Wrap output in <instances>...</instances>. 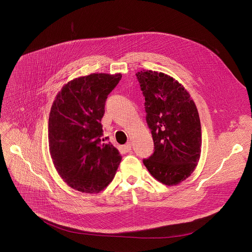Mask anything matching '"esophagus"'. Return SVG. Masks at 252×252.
I'll return each mask as SVG.
<instances>
[{"label": "esophagus", "instance_id": "obj_1", "mask_svg": "<svg viewBox=\"0 0 252 252\" xmlns=\"http://www.w3.org/2000/svg\"><path fill=\"white\" fill-rule=\"evenodd\" d=\"M123 147H124V150L126 152H130L132 150V144L131 143H127Z\"/></svg>", "mask_w": 252, "mask_h": 252}]
</instances>
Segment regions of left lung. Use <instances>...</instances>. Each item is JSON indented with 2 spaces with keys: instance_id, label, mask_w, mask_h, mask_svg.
Here are the masks:
<instances>
[{
  "instance_id": "obj_1",
  "label": "left lung",
  "mask_w": 252,
  "mask_h": 252,
  "mask_svg": "<svg viewBox=\"0 0 252 252\" xmlns=\"http://www.w3.org/2000/svg\"><path fill=\"white\" fill-rule=\"evenodd\" d=\"M144 96L146 122L154 152L144 159L150 175L165 185L186 180L198 165L202 132L199 113L189 93L163 72L136 73Z\"/></svg>"
}]
</instances>
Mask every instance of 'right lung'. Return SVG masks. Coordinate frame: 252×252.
Masks as SVG:
<instances>
[{
    "mask_svg": "<svg viewBox=\"0 0 252 252\" xmlns=\"http://www.w3.org/2000/svg\"><path fill=\"white\" fill-rule=\"evenodd\" d=\"M121 73H91L74 78L57 94L49 113L48 144L52 162L69 186L99 193L113 180L121 162L119 151L103 144L108 95Z\"/></svg>",
    "mask_w": 252,
    "mask_h": 252,
    "instance_id": "obj_1",
    "label": "right lung"
}]
</instances>
